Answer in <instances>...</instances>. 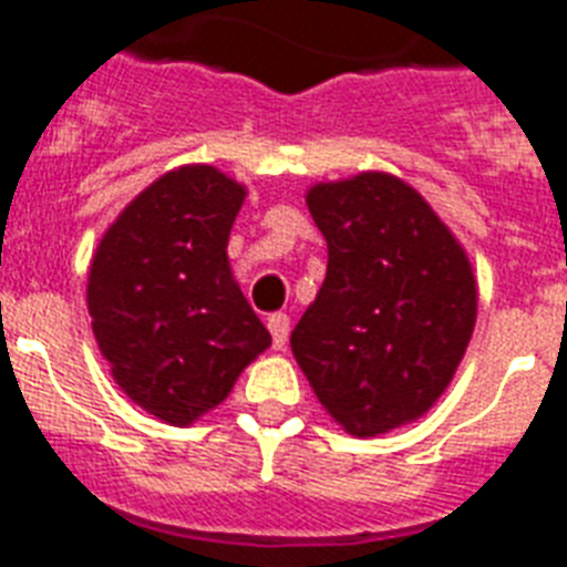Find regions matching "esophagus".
<instances>
[{"mask_svg": "<svg viewBox=\"0 0 567 567\" xmlns=\"http://www.w3.org/2000/svg\"><path fill=\"white\" fill-rule=\"evenodd\" d=\"M269 333H272L275 350H284L289 341V316L287 312H275L269 316Z\"/></svg>", "mask_w": 567, "mask_h": 567, "instance_id": "34e87169", "label": "esophagus"}]
</instances>
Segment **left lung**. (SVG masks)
I'll list each match as a JSON object with an SVG mask.
<instances>
[{
	"mask_svg": "<svg viewBox=\"0 0 567 567\" xmlns=\"http://www.w3.org/2000/svg\"><path fill=\"white\" fill-rule=\"evenodd\" d=\"M327 278L292 330L295 362L327 414L377 437L432 409L461 364L478 287L455 234L391 173L307 190Z\"/></svg>",
	"mask_w": 567,
	"mask_h": 567,
	"instance_id": "8db88e82",
	"label": "left lung"
}]
</instances>
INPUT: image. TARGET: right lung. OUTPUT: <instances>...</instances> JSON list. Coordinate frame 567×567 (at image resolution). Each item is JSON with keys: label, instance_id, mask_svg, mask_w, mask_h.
<instances>
[{"label": "right lung", "instance_id": "add662e5", "mask_svg": "<svg viewBox=\"0 0 567 567\" xmlns=\"http://www.w3.org/2000/svg\"><path fill=\"white\" fill-rule=\"evenodd\" d=\"M243 199L217 167H176L121 210L89 266L92 333L112 379L171 425L217 409L272 344L228 266Z\"/></svg>", "mask_w": 567, "mask_h": 567}]
</instances>
